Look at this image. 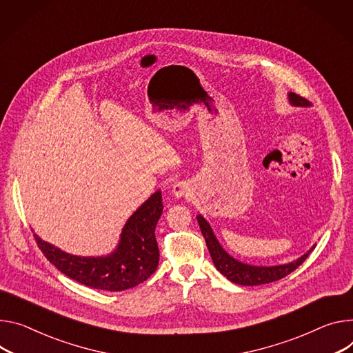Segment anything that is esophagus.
<instances>
[{
    "label": "esophagus",
    "mask_w": 353,
    "mask_h": 353,
    "mask_svg": "<svg viewBox=\"0 0 353 353\" xmlns=\"http://www.w3.org/2000/svg\"><path fill=\"white\" fill-rule=\"evenodd\" d=\"M172 191H173V194H174L177 199L184 197V196H187V194H188V191H190V184H188L187 181H184V180L176 181V183L173 184Z\"/></svg>",
    "instance_id": "1"
}]
</instances>
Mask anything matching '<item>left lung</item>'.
<instances>
[{"instance_id":"1","label":"left lung","mask_w":353,"mask_h":353,"mask_svg":"<svg viewBox=\"0 0 353 353\" xmlns=\"http://www.w3.org/2000/svg\"><path fill=\"white\" fill-rule=\"evenodd\" d=\"M288 99H290V103L293 105H297V107H310L311 105V103L307 99L301 97V95H299L296 92L288 94ZM197 221H199V225L201 228V232L205 238L207 248L210 250V254H211L215 268L228 280H231L232 283L241 284V285H259V284L277 281V280L285 277L287 274L294 272L308 258V254L315 248V246L311 248L308 253L303 254L300 259H297L296 262H292V263L281 265V266H270V268L250 266V265L241 263V262L235 261L221 248V245L218 243V241L215 239V236L212 234L210 223L201 215L197 216Z\"/></svg>"}]
</instances>
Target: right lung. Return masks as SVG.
Masks as SVG:
<instances>
[{
  "instance_id": "obj_1",
  "label": "right lung",
  "mask_w": 353,
  "mask_h": 353,
  "mask_svg": "<svg viewBox=\"0 0 353 353\" xmlns=\"http://www.w3.org/2000/svg\"><path fill=\"white\" fill-rule=\"evenodd\" d=\"M162 210V193L156 191L128 219L117 250L107 258H80L61 252L37 235L35 241L46 259L63 274L99 290L122 292L143 283L157 269L154 228Z\"/></svg>"
}]
</instances>
